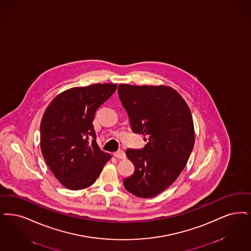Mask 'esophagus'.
I'll return each mask as SVG.
<instances>
[{"label":"esophagus","instance_id":"esophagus-1","mask_svg":"<svg viewBox=\"0 0 251 251\" xmlns=\"http://www.w3.org/2000/svg\"><path fill=\"white\" fill-rule=\"evenodd\" d=\"M114 156H115L116 158H118V159H121V160H123V159L126 158L125 152L123 151H117V152H115V153H114Z\"/></svg>","mask_w":251,"mask_h":251}]
</instances>
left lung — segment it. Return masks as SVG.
Segmentation results:
<instances>
[{
    "label": "left lung",
    "mask_w": 251,
    "mask_h": 251,
    "mask_svg": "<svg viewBox=\"0 0 251 251\" xmlns=\"http://www.w3.org/2000/svg\"><path fill=\"white\" fill-rule=\"evenodd\" d=\"M121 103L133 132L147 136L142 150H127L133 174L123 180L131 194L151 198L179 176L195 142L190 107L176 90L165 85H119Z\"/></svg>",
    "instance_id": "8db88e82"
}]
</instances>
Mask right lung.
<instances>
[{"instance_id":"1","label":"right lung","mask_w":251,"mask_h":251,"mask_svg":"<svg viewBox=\"0 0 251 251\" xmlns=\"http://www.w3.org/2000/svg\"><path fill=\"white\" fill-rule=\"evenodd\" d=\"M118 84L75 87L58 94L45 111L40 125L43 157L54 176L68 190L91 186L109 153L100 151L93 129L95 112Z\"/></svg>"}]
</instances>
